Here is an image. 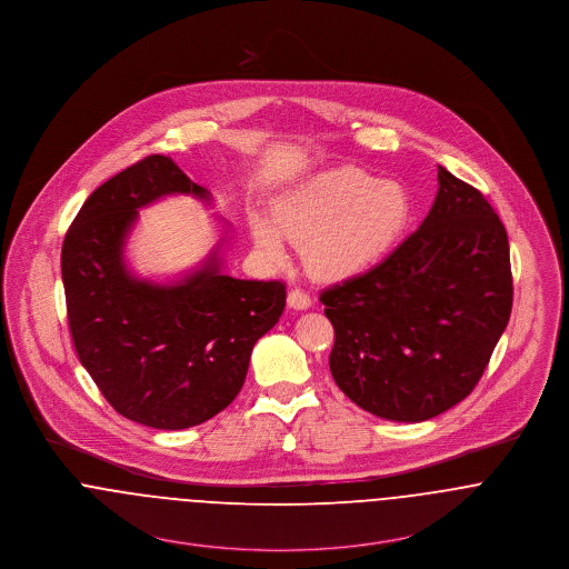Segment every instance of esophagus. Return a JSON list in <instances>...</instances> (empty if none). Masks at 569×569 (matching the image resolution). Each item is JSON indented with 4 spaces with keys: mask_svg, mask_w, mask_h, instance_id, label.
<instances>
[{
    "mask_svg": "<svg viewBox=\"0 0 569 569\" xmlns=\"http://www.w3.org/2000/svg\"><path fill=\"white\" fill-rule=\"evenodd\" d=\"M288 305H290L292 309H307V307L311 305V299H309V295H307L305 290L295 288V290L288 292Z\"/></svg>",
    "mask_w": 569,
    "mask_h": 569,
    "instance_id": "obj_1",
    "label": "esophagus"
}]
</instances>
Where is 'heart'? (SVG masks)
Returning a JSON list of instances; mask_svg holds the SVG:
<instances>
[{
    "label": "heart",
    "instance_id": "b5f03b06",
    "mask_svg": "<svg viewBox=\"0 0 569 569\" xmlns=\"http://www.w3.org/2000/svg\"><path fill=\"white\" fill-rule=\"evenodd\" d=\"M408 217L410 198L400 182L378 180L359 168H335L307 178L277 201L274 226L253 217L251 234L272 262L283 258V234L301 244L302 262L313 277L343 279L378 260Z\"/></svg>",
    "mask_w": 569,
    "mask_h": 569
}]
</instances>
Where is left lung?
Masks as SVG:
<instances>
[{
	"instance_id": "obj_1",
	"label": "left lung",
	"mask_w": 569,
	"mask_h": 569,
	"mask_svg": "<svg viewBox=\"0 0 569 569\" xmlns=\"http://www.w3.org/2000/svg\"><path fill=\"white\" fill-rule=\"evenodd\" d=\"M337 387L419 423L465 400L509 322V240L488 200L438 166L432 210L378 267L322 290Z\"/></svg>"
}]
</instances>
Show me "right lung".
<instances>
[{
  "label": "right lung",
  "mask_w": 569,
  "mask_h": 569,
  "mask_svg": "<svg viewBox=\"0 0 569 569\" xmlns=\"http://www.w3.org/2000/svg\"><path fill=\"white\" fill-rule=\"evenodd\" d=\"M210 193L169 157L150 154L101 184L68 228L62 281L81 366L116 412L157 430L200 426L242 389L256 341L286 307L281 281L221 272V242L173 283L137 279L124 244L139 208Z\"/></svg>",
  "instance_id": "obj_1"
}]
</instances>
